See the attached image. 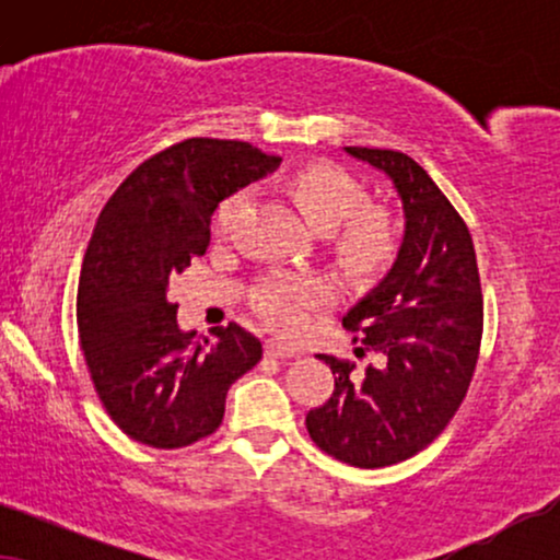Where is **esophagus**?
Listing matches in <instances>:
<instances>
[{"mask_svg": "<svg viewBox=\"0 0 560 560\" xmlns=\"http://www.w3.org/2000/svg\"><path fill=\"white\" fill-rule=\"evenodd\" d=\"M265 354L275 357V359H290V357H298V349L290 347V343H285V341L267 339L265 341Z\"/></svg>", "mask_w": 560, "mask_h": 560, "instance_id": "esophagus-1", "label": "esophagus"}]
</instances>
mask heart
I'll use <instances>...</instances> for the list:
<instances>
[{
	"label": "heart",
	"instance_id": "obj_1",
	"mask_svg": "<svg viewBox=\"0 0 560 560\" xmlns=\"http://www.w3.org/2000/svg\"><path fill=\"white\" fill-rule=\"evenodd\" d=\"M290 196L313 229H334V249L351 275L374 278L395 262L400 240L393 219L382 209L364 206V188L349 173L334 165H311L290 180ZM247 201V190H236L219 206V232H226L242 217ZM331 295V282L320 275H272L259 282L252 305L272 328L295 331L308 311L326 305Z\"/></svg>",
	"mask_w": 560,
	"mask_h": 560
}]
</instances>
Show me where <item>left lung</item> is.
I'll use <instances>...</instances> for the list:
<instances>
[{
	"label": "left lung",
	"mask_w": 560,
	"mask_h": 560,
	"mask_svg": "<svg viewBox=\"0 0 560 560\" xmlns=\"http://www.w3.org/2000/svg\"><path fill=\"white\" fill-rule=\"evenodd\" d=\"M343 152L393 180L405 232L389 272L343 316L382 366L357 377L351 362L320 354L336 374L334 395L305 428L328 456L380 469L416 456L454 418L477 366L485 308L469 229L431 175L405 152Z\"/></svg>",
	"instance_id": "8db88e82"
}]
</instances>
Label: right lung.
Instances as JSON below:
<instances>
[{
    "instance_id": "obj_1",
    "label": "right lung",
    "mask_w": 560,
    "mask_h": 560,
    "mask_svg": "<svg viewBox=\"0 0 560 560\" xmlns=\"http://www.w3.org/2000/svg\"><path fill=\"white\" fill-rule=\"evenodd\" d=\"M278 165L249 142L194 137L144 160L98 213L75 318L98 400L129 439L152 448L206 439L229 387L262 359V343L236 324L194 341L167 285L209 247L217 206Z\"/></svg>"
}]
</instances>
